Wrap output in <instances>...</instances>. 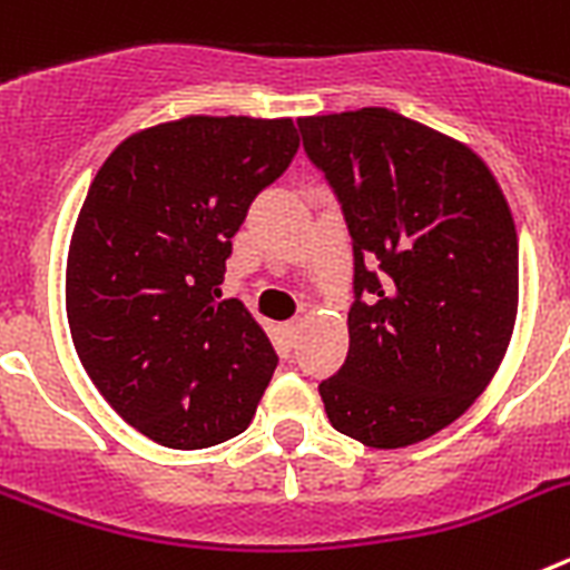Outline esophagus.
I'll return each mask as SVG.
<instances>
[{
    "label": "esophagus",
    "instance_id": "34e87169",
    "mask_svg": "<svg viewBox=\"0 0 570 570\" xmlns=\"http://www.w3.org/2000/svg\"><path fill=\"white\" fill-rule=\"evenodd\" d=\"M299 328H302V322H299V320H294V322H285V325H279L282 336H285V342H288V345H294V342H296V336H299Z\"/></svg>",
    "mask_w": 570,
    "mask_h": 570
}]
</instances>
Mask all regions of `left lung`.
<instances>
[{
    "mask_svg": "<svg viewBox=\"0 0 570 570\" xmlns=\"http://www.w3.org/2000/svg\"><path fill=\"white\" fill-rule=\"evenodd\" d=\"M299 130L356 259L325 414L367 448L416 445L460 420L505 360L520 305L511 208L465 142L396 110L302 116Z\"/></svg>",
    "mask_w": 570,
    "mask_h": 570,
    "instance_id": "left-lung-1",
    "label": "left lung"
}]
</instances>
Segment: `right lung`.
Masks as SVG:
<instances>
[{"label": "right lung", "instance_id": "obj_1", "mask_svg": "<svg viewBox=\"0 0 570 570\" xmlns=\"http://www.w3.org/2000/svg\"><path fill=\"white\" fill-rule=\"evenodd\" d=\"M296 148L288 116H185L130 134L90 183L65 271L70 340L108 405L159 445L242 434L274 376L268 334L219 285Z\"/></svg>", "mask_w": 570, "mask_h": 570}]
</instances>
